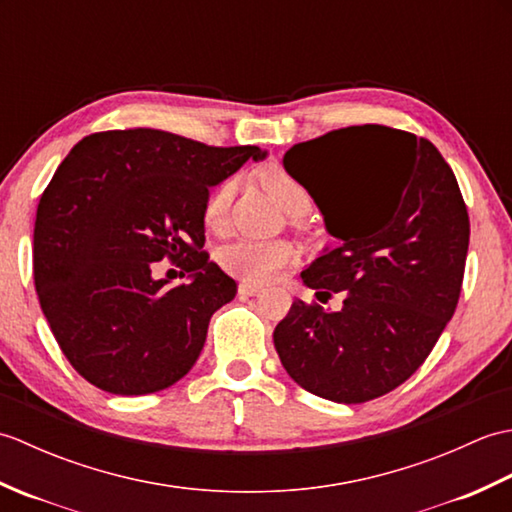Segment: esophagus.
I'll use <instances>...</instances> for the list:
<instances>
[{"label":"esophagus","instance_id":"34e87169","mask_svg":"<svg viewBox=\"0 0 512 512\" xmlns=\"http://www.w3.org/2000/svg\"><path fill=\"white\" fill-rule=\"evenodd\" d=\"M259 292H262V286L255 284V281H242V284H239V295L255 297Z\"/></svg>","mask_w":512,"mask_h":512}]
</instances>
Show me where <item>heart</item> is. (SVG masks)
<instances>
[{
    "label": "heart",
    "mask_w": 512,
    "mask_h": 512,
    "mask_svg": "<svg viewBox=\"0 0 512 512\" xmlns=\"http://www.w3.org/2000/svg\"><path fill=\"white\" fill-rule=\"evenodd\" d=\"M262 182L268 193L284 206L286 211L308 204L306 193L284 169L270 167L262 173ZM235 195V180L228 178L217 184L204 204V222L209 228H222L228 215V206ZM295 259V248L286 242H259V239H235L220 250V264L235 277L246 281H268L279 270H284Z\"/></svg>",
    "instance_id": "b5f03b06"
}]
</instances>
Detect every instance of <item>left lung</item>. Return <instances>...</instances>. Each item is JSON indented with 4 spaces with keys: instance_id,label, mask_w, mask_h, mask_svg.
Segmentation results:
<instances>
[{
    "instance_id": "1",
    "label": "left lung",
    "mask_w": 512,
    "mask_h": 512,
    "mask_svg": "<svg viewBox=\"0 0 512 512\" xmlns=\"http://www.w3.org/2000/svg\"><path fill=\"white\" fill-rule=\"evenodd\" d=\"M284 169L339 242L303 270V284L319 301L343 292V308L297 299L275 350L310 394L374 400L416 372L458 306L471 235L458 180L429 140L383 125L299 143Z\"/></svg>"
}]
</instances>
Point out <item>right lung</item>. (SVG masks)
Masks as SVG:
<instances>
[{"label": "right lung", "instance_id": "add662e5", "mask_svg": "<svg viewBox=\"0 0 512 512\" xmlns=\"http://www.w3.org/2000/svg\"><path fill=\"white\" fill-rule=\"evenodd\" d=\"M248 158L266 151L138 127L85 136L54 171L37 206L35 288L88 383L143 396L189 374L213 312L237 292L200 253L204 204ZM167 256L188 273L184 285L150 275Z\"/></svg>", "mask_w": 512, "mask_h": 512}]
</instances>
